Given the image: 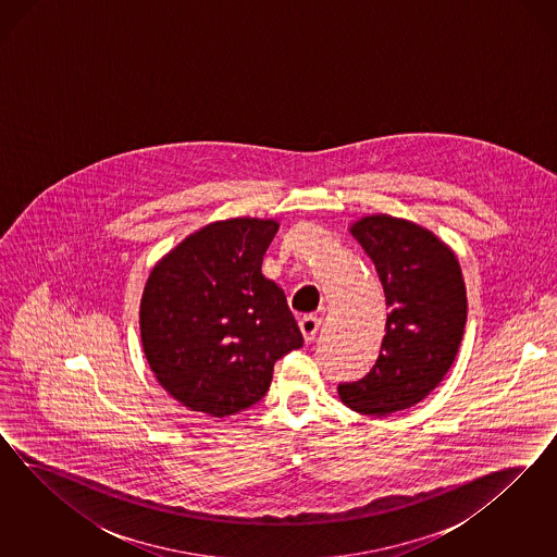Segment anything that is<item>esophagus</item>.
<instances>
[{
	"label": "esophagus",
	"mask_w": 557,
	"mask_h": 557,
	"mask_svg": "<svg viewBox=\"0 0 557 557\" xmlns=\"http://www.w3.org/2000/svg\"><path fill=\"white\" fill-rule=\"evenodd\" d=\"M321 324L322 319H319V317H312V314H308V317L300 319V331H302L304 341H306V343H312V341L317 338V333H319Z\"/></svg>",
	"instance_id": "34e87169"
}]
</instances>
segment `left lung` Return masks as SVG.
Wrapping results in <instances>:
<instances>
[{
	"mask_svg": "<svg viewBox=\"0 0 557 557\" xmlns=\"http://www.w3.org/2000/svg\"><path fill=\"white\" fill-rule=\"evenodd\" d=\"M349 231L375 265L389 314L375 366L338 384V398L355 412L386 417L419 405L454 366L468 319L466 284L456 253L410 220L371 214Z\"/></svg>",
	"mask_w": 557,
	"mask_h": 557,
	"instance_id": "obj_1",
	"label": "left lung"
}]
</instances>
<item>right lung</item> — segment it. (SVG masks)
Returning <instances> with one entry per match:
<instances>
[{"mask_svg": "<svg viewBox=\"0 0 557 557\" xmlns=\"http://www.w3.org/2000/svg\"><path fill=\"white\" fill-rule=\"evenodd\" d=\"M277 228L275 220H219L152 268L143 349L157 382L189 410L228 417L259 403L275 361L302 347L284 289L261 273Z\"/></svg>", "mask_w": 557, "mask_h": 557, "instance_id": "obj_1", "label": "right lung"}]
</instances>
